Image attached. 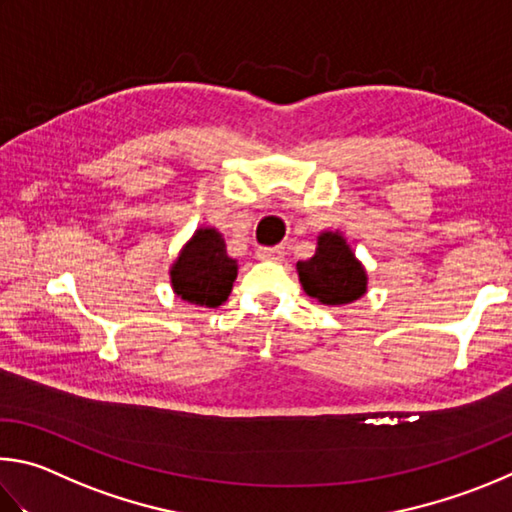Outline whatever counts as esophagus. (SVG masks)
Masks as SVG:
<instances>
[{
    "instance_id": "34e87169",
    "label": "esophagus",
    "mask_w": 512,
    "mask_h": 512,
    "mask_svg": "<svg viewBox=\"0 0 512 512\" xmlns=\"http://www.w3.org/2000/svg\"><path fill=\"white\" fill-rule=\"evenodd\" d=\"M285 254L283 247H258L256 249V256L261 258V261H281Z\"/></svg>"
}]
</instances>
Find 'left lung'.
I'll use <instances>...</instances> for the list:
<instances>
[{
    "label": "left lung",
    "instance_id": "8db88e82",
    "mask_svg": "<svg viewBox=\"0 0 512 512\" xmlns=\"http://www.w3.org/2000/svg\"><path fill=\"white\" fill-rule=\"evenodd\" d=\"M297 272L308 297L324 306L353 303L364 297L369 285L364 265L339 231L319 233L315 256L297 263Z\"/></svg>",
    "mask_w": 512,
    "mask_h": 512
}]
</instances>
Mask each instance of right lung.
<instances>
[{
	"label": "right lung",
	"mask_w": 512,
	"mask_h": 512,
	"mask_svg": "<svg viewBox=\"0 0 512 512\" xmlns=\"http://www.w3.org/2000/svg\"><path fill=\"white\" fill-rule=\"evenodd\" d=\"M238 276V261L227 254L222 233L200 227L170 265V285L177 297L204 308H218L229 299Z\"/></svg>",
	"instance_id": "right-lung-1"
}]
</instances>
